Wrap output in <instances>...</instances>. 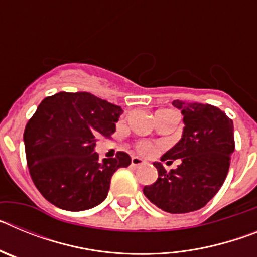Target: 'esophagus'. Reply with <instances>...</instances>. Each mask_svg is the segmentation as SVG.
<instances>
[{"mask_svg": "<svg viewBox=\"0 0 257 257\" xmlns=\"http://www.w3.org/2000/svg\"><path fill=\"white\" fill-rule=\"evenodd\" d=\"M144 161L140 160L139 157H133V158H131V166H134V167H139V166L144 165Z\"/></svg>", "mask_w": 257, "mask_h": 257, "instance_id": "1", "label": "esophagus"}]
</instances>
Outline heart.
<instances>
[{"mask_svg":"<svg viewBox=\"0 0 257 257\" xmlns=\"http://www.w3.org/2000/svg\"><path fill=\"white\" fill-rule=\"evenodd\" d=\"M171 113H175L172 112V110H170V109H161V110H158V112L156 113V115H163V114H171ZM136 152L139 154H142V156H152V154H154L157 152V147L154 144H152V143L149 142H140L136 144Z\"/></svg>","mask_w":257,"mask_h":257,"instance_id":"heart-1","label":"heart"}]
</instances>
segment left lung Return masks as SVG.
I'll use <instances>...</instances> for the list:
<instances>
[{
  "mask_svg": "<svg viewBox=\"0 0 257 257\" xmlns=\"http://www.w3.org/2000/svg\"><path fill=\"white\" fill-rule=\"evenodd\" d=\"M172 104L181 109L185 127L180 142L161 161L180 160V165L167 172L162 163L154 162L158 179L143 192L161 210L185 213L206 206L221 188L234 152V127L225 112L210 104Z\"/></svg>",
  "mask_w": 257,
  "mask_h": 257,
  "instance_id": "8db88e82",
  "label": "left lung"
}]
</instances>
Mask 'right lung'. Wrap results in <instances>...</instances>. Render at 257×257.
<instances>
[{"mask_svg": "<svg viewBox=\"0 0 257 257\" xmlns=\"http://www.w3.org/2000/svg\"><path fill=\"white\" fill-rule=\"evenodd\" d=\"M121 106L88 92H58L45 97L24 130L27 165L36 188L63 210L83 211L106 198L113 174L131 163L117 152L99 161V136L110 138Z\"/></svg>", "mask_w": 257, "mask_h": 257, "instance_id": "add662e5", "label": "right lung"}]
</instances>
